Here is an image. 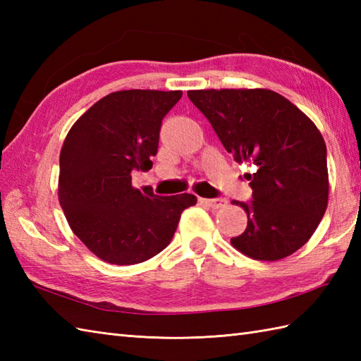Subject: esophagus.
<instances>
[{
    "label": "esophagus",
    "mask_w": 361,
    "mask_h": 361,
    "mask_svg": "<svg viewBox=\"0 0 361 361\" xmlns=\"http://www.w3.org/2000/svg\"><path fill=\"white\" fill-rule=\"evenodd\" d=\"M200 203L202 204H204V206H208V208H211V209H220V208H225L226 206V200L225 198H200Z\"/></svg>",
    "instance_id": "esophagus-1"
}]
</instances>
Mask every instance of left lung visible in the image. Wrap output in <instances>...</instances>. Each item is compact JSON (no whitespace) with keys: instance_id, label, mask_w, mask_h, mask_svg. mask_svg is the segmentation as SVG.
<instances>
[{"instance_id":"8db88e82","label":"left lung","mask_w":361,"mask_h":361,"mask_svg":"<svg viewBox=\"0 0 361 361\" xmlns=\"http://www.w3.org/2000/svg\"><path fill=\"white\" fill-rule=\"evenodd\" d=\"M221 144L237 163L252 202H233L247 212V229L231 245L256 260H281L307 243L327 209L326 142L309 116L265 88L190 90Z\"/></svg>"}]
</instances>
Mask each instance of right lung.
I'll return each instance as SVG.
<instances>
[{"instance_id":"add662e5","label":"right lung","mask_w":361,"mask_h":361,"mask_svg":"<svg viewBox=\"0 0 361 361\" xmlns=\"http://www.w3.org/2000/svg\"><path fill=\"white\" fill-rule=\"evenodd\" d=\"M183 91L122 90L102 97L74 122L60 150L59 202L68 225L99 259L140 264L163 251L192 194L159 197L136 189L133 171L147 172L161 121Z\"/></svg>"}]
</instances>
